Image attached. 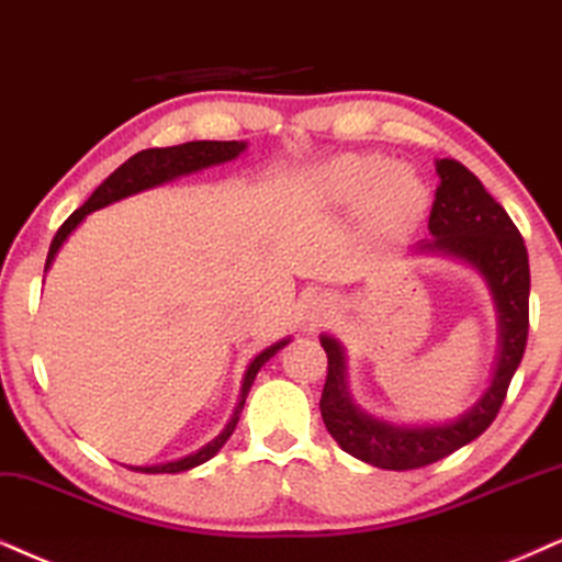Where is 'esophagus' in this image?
Listing matches in <instances>:
<instances>
[{"label":"esophagus","instance_id":"obj_1","mask_svg":"<svg viewBox=\"0 0 562 562\" xmlns=\"http://www.w3.org/2000/svg\"><path fill=\"white\" fill-rule=\"evenodd\" d=\"M334 305H337V303H334L331 297H316L314 305H311V318H308L311 326H322L326 318H329Z\"/></svg>","mask_w":562,"mask_h":562}]
</instances>
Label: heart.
Listing matches in <instances>:
<instances>
[{"instance_id":"heart-1","label":"heart","mask_w":562,"mask_h":562,"mask_svg":"<svg viewBox=\"0 0 562 562\" xmlns=\"http://www.w3.org/2000/svg\"><path fill=\"white\" fill-rule=\"evenodd\" d=\"M316 187L337 207L366 202V215L381 228H409L428 210L423 181L375 155H345L329 162L318 170Z\"/></svg>"}]
</instances>
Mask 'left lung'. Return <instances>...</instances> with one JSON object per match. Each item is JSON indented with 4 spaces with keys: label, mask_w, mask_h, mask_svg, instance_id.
<instances>
[{
    "label": "left lung",
    "mask_w": 562,
    "mask_h": 562,
    "mask_svg": "<svg viewBox=\"0 0 562 562\" xmlns=\"http://www.w3.org/2000/svg\"><path fill=\"white\" fill-rule=\"evenodd\" d=\"M436 189L420 251H440L477 267L493 290L501 314V358L493 383L470 412L443 425H389L355 407L345 386V355L337 339L322 337L326 383L322 417L326 430L347 453L381 470H417L446 459L482 436L503 407L529 337V254L508 212L487 194L482 181L459 160L436 162Z\"/></svg>",
    "instance_id": "obj_1"
}]
</instances>
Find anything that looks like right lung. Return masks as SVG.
I'll return each instance as SVG.
<instances>
[{"instance_id": "right-lung-1", "label": "right lung", "mask_w": 562, "mask_h": 562, "mask_svg": "<svg viewBox=\"0 0 562 562\" xmlns=\"http://www.w3.org/2000/svg\"><path fill=\"white\" fill-rule=\"evenodd\" d=\"M244 150H246V142H236V139H233V142H215V139H212L210 142V139H204V142H187V145H176V147H153V150H142L137 155H132V158L126 160L124 166H119L109 176V179L101 183V187L92 191L90 199L82 204L80 210H75L72 215L64 220V225L59 231H56V236L52 240V248H48L46 269L52 267L56 251H59V246L64 244V240H67L69 233H72L77 225L82 223L85 215H90V212L101 210L111 202H119V199H124V196L137 194V191L160 187V183L176 179V176H187V173H194V170L220 166V162L238 158V155ZM288 342H290V339H282V342L267 347L265 352H259L257 358L251 360V366H248L246 379H244V389H240L238 407H236V412H233L231 423L225 425V430L220 432L215 440H210L204 449H199L196 453H191V457H183L179 461H168V464H158V467H130V470L150 472V474H160V472L176 474V472H187V470H191V467L204 464V461L215 457V453L225 446V440L233 436V430H236L240 409H244V402H246V394H248V389H251L254 379H257L259 368L265 366L267 360L272 358V355H277V350H282V347H285Z\"/></svg>"}]
</instances>
